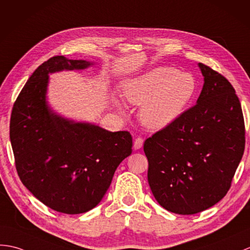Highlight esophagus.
<instances>
[{"label":"esophagus","instance_id":"esophagus-1","mask_svg":"<svg viewBox=\"0 0 250 250\" xmlns=\"http://www.w3.org/2000/svg\"><path fill=\"white\" fill-rule=\"evenodd\" d=\"M143 145H144V139L141 138V137H137V138H135L134 146H133V147H134L135 150H138V149H141L143 147Z\"/></svg>","mask_w":250,"mask_h":250}]
</instances>
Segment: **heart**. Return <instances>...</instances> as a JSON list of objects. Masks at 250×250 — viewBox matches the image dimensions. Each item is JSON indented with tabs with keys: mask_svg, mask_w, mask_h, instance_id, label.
<instances>
[{
	"mask_svg": "<svg viewBox=\"0 0 250 250\" xmlns=\"http://www.w3.org/2000/svg\"><path fill=\"white\" fill-rule=\"evenodd\" d=\"M196 89L189 73L172 67H156L124 84V97L132 105H141L142 123L154 130L169 126L182 115ZM119 109H124L116 102Z\"/></svg>",
	"mask_w": 250,
	"mask_h": 250,
	"instance_id": "obj_1",
	"label": "heart"
}]
</instances>
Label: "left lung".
Masks as SVG:
<instances>
[{
    "instance_id": "8db88e82",
    "label": "left lung",
    "mask_w": 250,
    "mask_h": 250,
    "mask_svg": "<svg viewBox=\"0 0 250 250\" xmlns=\"http://www.w3.org/2000/svg\"><path fill=\"white\" fill-rule=\"evenodd\" d=\"M196 105L144 144L148 183L161 207L191 215L222 200L245 148L242 107L229 81L199 62Z\"/></svg>"
}]
</instances>
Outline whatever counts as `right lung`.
I'll return each instance as SVG.
<instances>
[{
	"instance_id": "1",
	"label": "right lung",
	"mask_w": 250,
	"mask_h": 250,
	"mask_svg": "<svg viewBox=\"0 0 250 250\" xmlns=\"http://www.w3.org/2000/svg\"><path fill=\"white\" fill-rule=\"evenodd\" d=\"M92 65L65 56L44 62L27 80L10 117V143L20 180L43 205L65 214L94 208L119 164L132 153L129 132L62 117L46 100L49 74Z\"/></svg>"
}]
</instances>
